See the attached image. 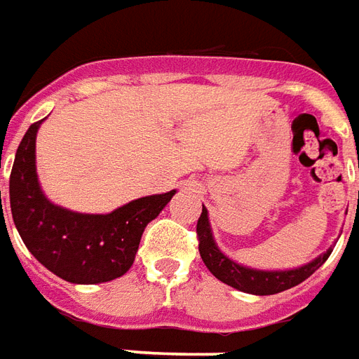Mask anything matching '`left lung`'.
Returning a JSON list of instances; mask_svg holds the SVG:
<instances>
[{"label": "left lung", "mask_w": 359, "mask_h": 359, "mask_svg": "<svg viewBox=\"0 0 359 359\" xmlns=\"http://www.w3.org/2000/svg\"><path fill=\"white\" fill-rule=\"evenodd\" d=\"M197 235H198V252L201 258L210 273L222 283L229 285L237 290L243 292H250V294H276L281 290H287L290 287H297L302 283L304 279L312 276L313 271L323 266L331 248L319 255L316 260L308 262L306 266L294 269H285V271H264V269H252L247 266H241L231 258H227L216 245V241L212 237L210 222H208V212L203 206V214L197 222Z\"/></svg>", "instance_id": "left-lung-1"}]
</instances>
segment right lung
I'll return each instance as SVG.
<instances>
[{
    "instance_id": "right-lung-1",
    "label": "right lung",
    "mask_w": 359,
    "mask_h": 359,
    "mask_svg": "<svg viewBox=\"0 0 359 359\" xmlns=\"http://www.w3.org/2000/svg\"><path fill=\"white\" fill-rule=\"evenodd\" d=\"M41 122L25 133L9 177L11 214L20 239L38 262L69 283L95 285L124 276L147 224L176 191L141 197L111 214H80L53 205L36 174V133Z\"/></svg>"
}]
</instances>
